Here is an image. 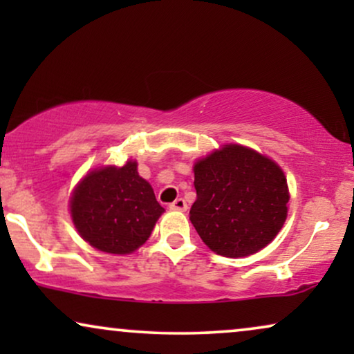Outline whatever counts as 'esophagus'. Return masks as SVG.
I'll return each mask as SVG.
<instances>
[{
  "instance_id": "1",
  "label": "esophagus",
  "mask_w": 354,
  "mask_h": 354,
  "mask_svg": "<svg viewBox=\"0 0 354 354\" xmlns=\"http://www.w3.org/2000/svg\"><path fill=\"white\" fill-rule=\"evenodd\" d=\"M172 211H187V201L183 200V198H177L176 201H172L171 205H169Z\"/></svg>"
}]
</instances>
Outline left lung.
I'll use <instances>...</instances> for the list:
<instances>
[{"label": "left lung", "instance_id": "1", "mask_svg": "<svg viewBox=\"0 0 354 354\" xmlns=\"http://www.w3.org/2000/svg\"><path fill=\"white\" fill-rule=\"evenodd\" d=\"M196 201L190 221L201 240L225 258L268 246L288 212V185L272 159L241 145H224L195 162Z\"/></svg>", "mask_w": 354, "mask_h": 354}]
</instances>
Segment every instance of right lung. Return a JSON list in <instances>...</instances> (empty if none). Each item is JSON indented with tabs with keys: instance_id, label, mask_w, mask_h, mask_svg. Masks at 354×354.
<instances>
[{
	"instance_id": "1",
	"label": "right lung",
	"mask_w": 354,
	"mask_h": 354,
	"mask_svg": "<svg viewBox=\"0 0 354 354\" xmlns=\"http://www.w3.org/2000/svg\"><path fill=\"white\" fill-rule=\"evenodd\" d=\"M164 207L149 183L138 176L137 162L106 166L86 174L71 196L77 232L93 248L129 254L149 239Z\"/></svg>"
}]
</instances>
